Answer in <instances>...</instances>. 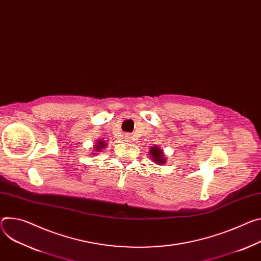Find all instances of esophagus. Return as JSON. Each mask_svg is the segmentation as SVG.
<instances>
[{
	"label": "esophagus",
	"mask_w": 261,
	"mask_h": 261,
	"mask_svg": "<svg viewBox=\"0 0 261 261\" xmlns=\"http://www.w3.org/2000/svg\"><path fill=\"white\" fill-rule=\"evenodd\" d=\"M125 137H126V139H128V140H129V139H131V138H132V137H131V135H130V134H126V136H125Z\"/></svg>",
	"instance_id": "esophagus-1"
}]
</instances>
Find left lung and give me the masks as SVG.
Instances as JSON below:
<instances>
[{"label": "left lung", "mask_w": 261, "mask_h": 261, "mask_svg": "<svg viewBox=\"0 0 261 261\" xmlns=\"http://www.w3.org/2000/svg\"><path fill=\"white\" fill-rule=\"evenodd\" d=\"M150 153H151V156L153 157V160L157 163H164L165 159H163V154H162V151L159 150L157 147H154V148H151L150 150Z\"/></svg>", "instance_id": "left-lung-1"}]
</instances>
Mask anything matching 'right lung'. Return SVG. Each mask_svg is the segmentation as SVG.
<instances>
[{
    "mask_svg": "<svg viewBox=\"0 0 261 261\" xmlns=\"http://www.w3.org/2000/svg\"><path fill=\"white\" fill-rule=\"evenodd\" d=\"M105 146H106V144L104 143V141H103V140H100V143H98V146H94V148H96L97 151H100V150L103 149Z\"/></svg>",
    "mask_w": 261,
    "mask_h": 261,
    "instance_id": "right-lung-1",
    "label": "right lung"
}]
</instances>
